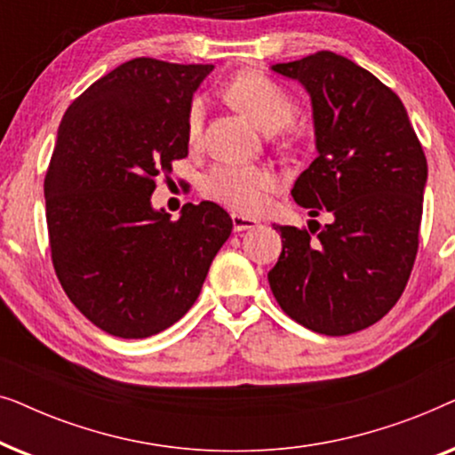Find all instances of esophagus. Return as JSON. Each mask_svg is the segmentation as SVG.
Masks as SVG:
<instances>
[{
	"instance_id": "esophagus-1",
	"label": "esophagus",
	"mask_w": 455,
	"mask_h": 455,
	"mask_svg": "<svg viewBox=\"0 0 455 455\" xmlns=\"http://www.w3.org/2000/svg\"><path fill=\"white\" fill-rule=\"evenodd\" d=\"M232 223H234L235 232H246V229H252L259 226L257 220H252V217L238 215V213H232Z\"/></svg>"
}]
</instances>
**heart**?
Segmentation results:
<instances>
[{
    "label": "heart",
    "mask_w": 455,
    "mask_h": 455,
    "mask_svg": "<svg viewBox=\"0 0 455 455\" xmlns=\"http://www.w3.org/2000/svg\"><path fill=\"white\" fill-rule=\"evenodd\" d=\"M226 95L229 101L244 111L251 120L265 132H277L288 126L296 114V103L290 92L265 74L246 72L235 76L228 84ZM207 103L196 97L188 105L186 114V136L188 145L201 142ZM275 173L260 165H217L207 173L203 182L204 195L240 213H254L263 207L265 196L275 190Z\"/></svg>",
    "instance_id": "1"
}]
</instances>
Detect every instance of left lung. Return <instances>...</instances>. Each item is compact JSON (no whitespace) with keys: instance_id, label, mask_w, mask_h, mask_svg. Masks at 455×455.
Returning <instances> with one entry per match:
<instances>
[{"instance_id":"1","label":"left lung","mask_w":455,"mask_h":455,"mask_svg":"<svg viewBox=\"0 0 455 455\" xmlns=\"http://www.w3.org/2000/svg\"><path fill=\"white\" fill-rule=\"evenodd\" d=\"M271 72L300 83L313 108L316 159L291 196L310 217L331 215L319 233L275 223L283 248L267 275L271 291L307 329L356 333L383 319L408 283L427 157L400 97L347 58L319 52Z\"/></svg>"}]
</instances>
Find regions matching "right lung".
<instances>
[{
  "instance_id": "add662e5",
  "label": "right lung",
  "mask_w": 455,
  "mask_h": 455,
  "mask_svg": "<svg viewBox=\"0 0 455 455\" xmlns=\"http://www.w3.org/2000/svg\"><path fill=\"white\" fill-rule=\"evenodd\" d=\"M213 66L136 58L64 114L45 178L52 259L74 307L105 333L155 335L196 302L232 234L217 203L155 209V178L188 155L186 114Z\"/></svg>"
}]
</instances>
